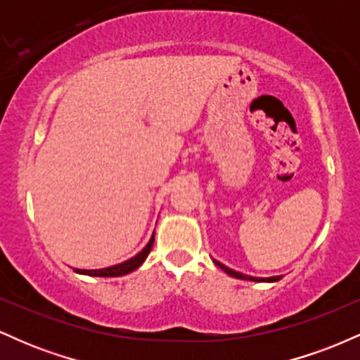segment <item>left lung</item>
<instances>
[{"label": "left lung", "mask_w": 360, "mask_h": 360, "mask_svg": "<svg viewBox=\"0 0 360 360\" xmlns=\"http://www.w3.org/2000/svg\"><path fill=\"white\" fill-rule=\"evenodd\" d=\"M214 264H217L220 269H223L226 272L229 276H232V278H237V279H247V281H257V283H276V281L281 279V276H272V278H252V276H247V274H242V272H237L233 269H230V267L223 266L221 262H218V260H213Z\"/></svg>", "instance_id": "obj_1"}]
</instances>
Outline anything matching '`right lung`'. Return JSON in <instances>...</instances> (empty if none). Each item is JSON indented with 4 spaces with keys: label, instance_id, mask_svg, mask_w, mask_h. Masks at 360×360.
Here are the masks:
<instances>
[{
    "label": "right lung",
    "instance_id": "1",
    "mask_svg": "<svg viewBox=\"0 0 360 360\" xmlns=\"http://www.w3.org/2000/svg\"><path fill=\"white\" fill-rule=\"evenodd\" d=\"M152 245H154V235L150 237V240L142 250L139 252L135 257L125 260V262L117 264V266L105 267V269H74L77 274H86V276H98V278H118V276H125L128 272L135 271L143 264V260L147 259V255L150 254Z\"/></svg>",
    "mask_w": 360,
    "mask_h": 360
}]
</instances>
